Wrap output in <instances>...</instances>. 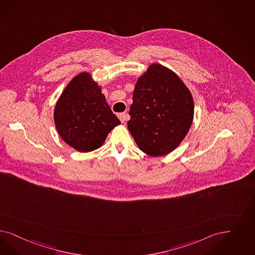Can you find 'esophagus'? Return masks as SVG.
<instances>
[{
    "instance_id": "esophagus-1",
    "label": "esophagus",
    "mask_w": 255,
    "mask_h": 255,
    "mask_svg": "<svg viewBox=\"0 0 255 255\" xmlns=\"http://www.w3.org/2000/svg\"><path fill=\"white\" fill-rule=\"evenodd\" d=\"M118 117H119L120 121L123 123L129 119V115L127 114V113H121V114L118 115Z\"/></svg>"
}]
</instances>
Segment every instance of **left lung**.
<instances>
[{"mask_svg": "<svg viewBox=\"0 0 255 255\" xmlns=\"http://www.w3.org/2000/svg\"><path fill=\"white\" fill-rule=\"evenodd\" d=\"M128 129L139 149L151 156L176 149L193 121V98L172 70L152 64L132 93Z\"/></svg>", "mask_w": 255, "mask_h": 255, "instance_id": "1", "label": "left lung"}]
</instances>
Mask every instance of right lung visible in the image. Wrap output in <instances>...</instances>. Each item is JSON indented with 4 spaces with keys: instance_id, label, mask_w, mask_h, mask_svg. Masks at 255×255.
<instances>
[{
    "instance_id": "obj_1",
    "label": "right lung",
    "mask_w": 255,
    "mask_h": 255,
    "mask_svg": "<svg viewBox=\"0 0 255 255\" xmlns=\"http://www.w3.org/2000/svg\"><path fill=\"white\" fill-rule=\"evenodd\" d=\"M54 123L63 140L86 152L100 148L121 122L106 104L101 88L83 72L64 89L54 108Z\"/></svg>"
}]
</instances>
